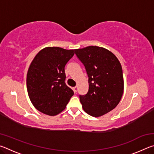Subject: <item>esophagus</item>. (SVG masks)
<instances>
[{
  "mask_svg": "<svg viewBox=\"0 0 154 154\" xmlns=\"http://www.w3.org/2000/svg\"><path fill=\"white\" fill-rule=\"evenodd\" d=\"M77 90H78V87L77 86H75V87L73 88V91H74L75 93H76L77 92Z\"/></svg>",
  "mask_w": 154,
  "mask_h": 154,
  "instance_id": "esophagus-1",
  "label": "esophagus"
}]
</instances>
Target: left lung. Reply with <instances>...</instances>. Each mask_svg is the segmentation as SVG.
<instances>
[{
  "instance_id": "obj_1",
  "label": "left lung",
  "mask_w": 154,
  "mask_h": 154,
  "mask_svg": "<svg viewBox=\"0 0 154 154\" xmlns=\"http://www.w3.org/2000/svg\"><path fill=\"white\" fill-rule=\"evenodd\" d=\"M75 54L88 76V92L79 96L83 109L91 116H102L116 108L123 95L122 65L111 51L101 47L77 49Z\"/></svg>"
}]
</instances>
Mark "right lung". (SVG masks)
Here are the masks:
<instances>
[{"label":"right lung","mask_w":154,"mask_h":154,"mask_svg":"<svg viewBox=\"0 0 154 154\" xmlns=\"http://www.w3.org/2000/svg\"><path fill=\"white\" fill-rule=\"evenodd\" d=\"M75 49L47 47L36 54L28 69L27 91L33 106L54 116L64 110L73 91L65 83L64 67Z\"/></svg>","instance_id":"obj_1"}]
</instances>
